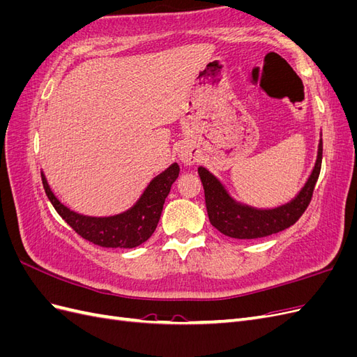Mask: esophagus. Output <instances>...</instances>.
<instances>
[{
    "label": "esophagus",
    "mask_w": 357,
    "mask_h": 357,
    "mask_svg": "<svg viewBox=\"0 0 357 357\" xmlns=\"http://www.w3.org/2000/svg\"><path fill=\"white\" fill-rule=\"evenodd\" d=\"M178 158H180L183 164H186V165H193L197 162L195 152H193L190 147H186V146L178 150Z\"/></svg>",
    "instance_id": "34e87169"
}]
</instances>
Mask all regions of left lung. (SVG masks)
<instances>
[{
    "label": "left lung",
    "mask_w": 357,
    "mask_h": 357,
    "mask_svg": "<svg viewBox=\"0 0 357 357\" xmlns=\"http://www.w3.org/2000/svg\"><path fill=\"white\" fill-rule=\"evenodd\" d=\"M323 156V143L319 146V156L307 185L299 195L283 207L274 210H255L235 204L223 186L210 172L199 167L198 172L204 186L205 205L211 225L223 235L238 240H255L287 229L296 223L311 202L312 192L317 183Z\"/></svg>",
    "instance_id": "obj_1"
}]
</instances>
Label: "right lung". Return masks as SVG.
I'll return each mask as SVG.
<instances>
[{
	"label": "right lung",
	"mask_w": 357,
	"mask_h": 357,
	"mask_svg": "<svg viewBox=\"0 0 357 357\" xmlns=\"http://www.w3.org/2000/svg\"><path fill=\"white\" fill-rule=\"evenodd\" d=\"M178 165L172 164L167 171L152 180L143 197L134 207L113 218H89L71 211L53 195L45 176L41 174L43 188L53 207L75 234L100 247L132 248L147 241L155 232L162 207L168 197L172 183L178 177Z\"/></svg>",
	"instance_id": "obj_1"
}]
</instances>
